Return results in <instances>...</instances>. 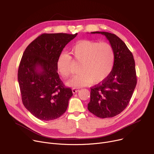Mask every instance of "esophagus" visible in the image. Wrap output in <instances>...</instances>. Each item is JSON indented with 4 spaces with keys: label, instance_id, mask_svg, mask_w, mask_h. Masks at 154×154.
Wrapping results in <instances>:
<instances>
[{
    "label": "esophagus",
    "instance_id": "esophagus-1",
    "mask_svg": "<svg viewBox=\"0 0 154 154\" xmlns=\"http://www.w3.org/2000/svg\"><path fill=\"white\" fill-rule=\"evenodd\" d=\"M72 91V92L74 93V94L77 93V92H78L80 91V90L79 89V88H73Z\"/></svg>",
    "mask_w": 154,
    "mask_h": 154
}]
</instances>
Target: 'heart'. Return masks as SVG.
I'll return each mask as SVG.
<instances>
[{"mask_svg": "<svg viewBox=\"0 0 154 154\" xmlns=\"http://www.w3.org/2000/svg\"><path fill=\"white\" fill-rule=\"evenodd\" d=\"M70 56L62 54L57 62L59 74L66 79L71 74L72 59L80 63L79 74L67 83L70 87H82L90 83L97 84L109 75L114 67V51L107 42L80 40L70 48Z\"/></svg>", "mask_w": 154, "mask_h": 154, "instance_id": "obj_1", "label": "heart"}]
</instances>
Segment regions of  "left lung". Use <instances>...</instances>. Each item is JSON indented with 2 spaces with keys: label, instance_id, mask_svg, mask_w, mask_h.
Masks as SVG:
<instances>
[{
  "label": "left lung",
  "instance_id": "left-lung-1",
  "mask_svg": "<svg viewBox=\"0 0 154 154\" xmlns=\"http://www.w3.org/2000/svg\"><path fill=\"white\" fill-rule=\"evenodd\" d=\"M106 37L115 54L114 67L109 75L91 87L88 110L100 118L113 117L128 106L137 84L135 60L125 44L114 34L93 32Z\"/></svg>",
  "mask_w": 154,
  "mask_h": 154
}]
</instances>
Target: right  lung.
<instances>
[{
    "instance_id": "add662e5",
    "label": "right lung",
    "mask_w": 154,
    "mask_h": 154,
    "mask_svg": "<svg viewBox=\"0 0 154 154\" xmlns=\"http://www.w3.org/2000/svg\"><path fill=\"white\" fill-rule=\"evenodd\" d=\"M77 35L42 34L26 48L18 69L23 106L36 118L52 120L66 111L73 95L57 73V62L62 50Z\"/></svg>"
}]
</instances>
